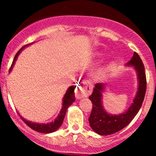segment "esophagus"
<instances>
[{
  "label": "esophagus",
  "mask_w": 156,
  "mask_h": 156,
  "mask_svg": "<svg viewBox=\"0 0 156 156\" xmlns=\"http://www.w3.org/2000/svg\"><path fill=\"white\" fill-rule=\"evenodd\" d=\"M87 93L83 90V89L78 88L76 91V97L78 98H81L83 97H87Z\"/></svg>",
  "instance_id": "obj_1"
}]
</instances>
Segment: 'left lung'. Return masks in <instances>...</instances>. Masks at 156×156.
<instances>
[{
	"label": "left lung",
	"instance_id": "left-lung-1",
	"mask_svg": "<svg viewBox=\"0 0 156 156\" xmlns=\"http://www.w3.org/2000/svg\"><path fill=\"white\" fill-rule=\"evenodd\" d=\"M128 64L133 66L136 69L139 89L133 103L127 112L119 115H111L103 110L101 100L102 91L104 87L103 83L95 84L92 94L89 96L92 103V112L89 117V125L92 130L100 135H111L123 129L133 120L144 101L147 89L146 74L144 64L136 52H134L133 56Z\"/></svg>",
	"mask_w": 156,
	"mask_h": 156
}]
</instances>
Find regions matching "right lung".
Returning a JSON list of instances; mask_svg holds the SVG:
<instances>
[{
    "instance_id": "add662e5",
    "label": "right lung",
    "mask_w": 156,
    "mask_h": 156,
    "mask_svg": "<svg viewBox=\"0 0 156 156\" xmlns=\"http://www.w3.org/2000/svg\"><path fill=\"white\" fill-rule=\"evenodd\" d=\"M31 44V43H30ZM26 44L24 45L22 48H20V50H19L18 52L16 53L15 58H14L13 62H12V65H11V67L9 69V71L12 70V67H13L14 64H15V61L17 60V56L20 54L21 51L26 46L28 45V44ZM74 86H71L69 89H67V92L66 94H64V99H63V105H62V111H61L59 115L58 116V117L56 118V119H55L54 122H52L51 123H48V124H39V123H34L31 122L26 120V119H23L22 117H20L22 120L26 124L28 125L29 128H31V129H33L35 131L39 132V133H52V132H54L55 130H56L58 128L62 125L63 123L64 117H65L66 114V112H67L68 107L72 103L76 101V98H75V92H74V89H75Z\"/></svg>"
}]
</instances>
